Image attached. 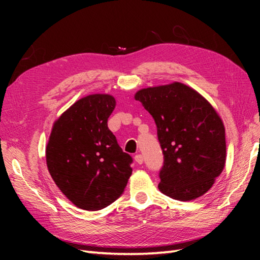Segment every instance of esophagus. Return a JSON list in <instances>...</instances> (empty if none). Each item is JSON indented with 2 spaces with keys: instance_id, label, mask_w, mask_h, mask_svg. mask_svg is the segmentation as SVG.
I'll use <instances>...</instances> for the list:
<instances>
[{
  "instance_id": "34e87169",
  "label": "esophagus",
  "mask_w": 260,
  "mask_h": 260,
  "mask_svg": "<svg viewBox=\"0 0 260 260\" xmlns=\"http://www.w3.org/2000/svg\"><path fill=\"white\" fill-rule=\"evenodd\" d=\"M134 159L137 164H143V162H144V158H143V155H141V154H137V155H135Z\"/></svg>"
}]
</instances>
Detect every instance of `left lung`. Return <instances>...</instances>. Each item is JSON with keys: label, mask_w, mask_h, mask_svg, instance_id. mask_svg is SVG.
<instances>
[{"label": "left lung", "mask_w": 260, "mask_h": 260, "mask_svg": "<svg viewBox=\"0 0 260 260\" xmlns=\"http://www.w3.org/2000/svg\"><path fill=\"white\" fill-rule=\"evenodd\" d=\"M152 115L164 154L158 189L179 201L207 193L225 165V131L217 110L190 86L147 87L134 95Z\"/></svg>", "instance_id": "8db88e82"}]
</instances>
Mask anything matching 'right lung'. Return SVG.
<instances>
[{
	"mask_svg": "<svg viewBox=\"0 0 260 260\" xmlns=\"http://www.w3.org/2000/svg\"><path fill=\"white\" fill-rule=\"evenodd\" d=\"M115 106L108 93L80 98L54 120L47 143V167L54 183L76 207L88 211L113 203L133 171V159L107 126Z\"/></svg>",
	"mask_w": 260,
	"mask_h": 260,
	"instance_id": "1",
	"label": "right lung"
}]
</instances>
